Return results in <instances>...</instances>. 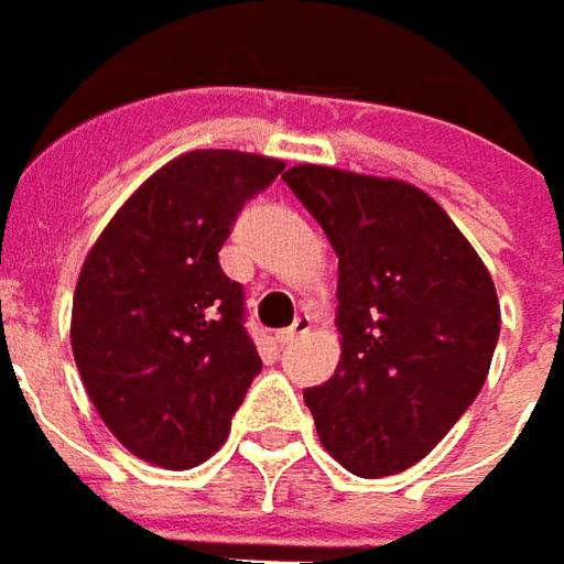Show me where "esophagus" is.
Returning <instances> with one entry per match:
<instances>
[{
  "label": "esophagus",
  "mask_w": 564,
  "mask_h": 564,
  "mask_svg": "<svg viewBox=\"0 0 564 564\" xmlns=\"http://www.w3.org/2000/svg\"><path fill=\"white\" fill-rule=\"evenodd\" d=\"M308 330H312V315H300V318L293 321V324H290L286 330H281V334H278V340L286 346V343H293V340H300V337H305Z\"/></svg>",
  "instance_id": "esophagus-1"
}]
</instances>
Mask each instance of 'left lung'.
I'll return each instance as SVG.
<instances>
[{
  "label": "left lung",
  "instance_id": "left-lung-1",
  "mask_svg": "<svg viewBox=\"0 0 564 564\" xmlns=\"http://www.w3.org/2000/svg\"><path fill=\"white\" fill-rule=\"evenodd\" d=\"M340 259L334 378L305 390L324 449L387 477L427 456L480 393L499 300L453 218L417 186L340 167L283 174Z\"/></svg>",
  "mask_w": 564,
  "mask_h": 564
}]
</instances>
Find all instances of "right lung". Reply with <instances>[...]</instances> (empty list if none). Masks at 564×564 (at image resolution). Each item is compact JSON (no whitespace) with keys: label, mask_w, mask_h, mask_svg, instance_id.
Masks as SVG:
<instances>
[{"label":"right lung","mask_w":564,"mask_h":564,"mask_svg":"<svg viewBox=\"0 0 564 564\" xmlns=\"http://www.w3.org/2000/svg\"><path fill=\"white\" fill-rule=\"evenodd\" d=\"M283 162L196 149L159 167L99 234L80 268L70 349L108 431L159 468L218 453L252 378L243 286L218 252Z\"/></svg>","instance_id":"right-lung-1"}]
</instances>
